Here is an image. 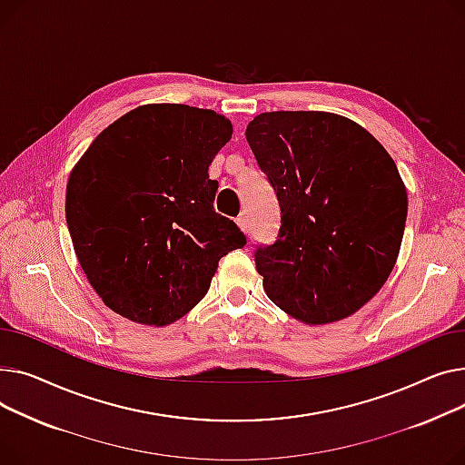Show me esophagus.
<instances>
[{"mask_svg": "<svg viewBox=\"0 0 465 465\" xmlns=\"http://www.w3.org/2000/svg\"><path fill=\"white\" fill-rule=\"evenodd\" d=\"M236 223H238V227H240L243 232H250V220H248V215L240 213V215L236 217Z\"/></svg>", "mask_w": 465, "mask_h": 465, "instance_id": "1", "label": "esophagus"}]
</instances>
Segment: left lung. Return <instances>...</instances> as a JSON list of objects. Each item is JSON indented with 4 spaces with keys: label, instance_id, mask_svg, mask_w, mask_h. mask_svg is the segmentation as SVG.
<instances>
[{
    "label": "left lung",
    "instance_id": "obj_1",
    "mask_svg": "<svg viewBox=\"0 0 465 465\" xmlns=\"http://www.w3.org/2000/svg\"><path fill=\"white\" fill-rule=\"evenodd\" d=\"M245 139L282 210L278 240L257 245L266 296L306 324L352 315L385 285L407 217L389 152L343 116L264 113Z\"/></svg>",
    "mask_w": 465,
    "mask_h": 465
}]
</instances>
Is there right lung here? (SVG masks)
Masks as SVG:
<instances>
[{
  "mask_svg": "<svg viewBox=\"0 0 465 465\" xmlns=\"http://www.w3.org/2000/svg\"><path fill=\"white\" fill-rule=\"evenodd\" d=\"M232 134L206 108L143 104L108 125L71 171L65 217L78 262L113 312L165 326L195 308L217 262L245 245L213 210L208 167Z\"/></svg>",
  "mask_w": 465,
  "mask_h": 465,
  "instance_id": "1",
  "label": "right lung"
}]
</instances>
